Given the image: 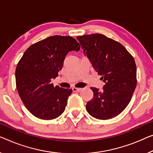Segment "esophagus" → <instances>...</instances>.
<instances>
[{
	"mask_svg": "<svg viewBox=\"0 0 153 153\" xmlns=\"http://www.w3.org/2000/svg\"><path fill=\"white\" fill-rule=\"evenodd\" d=\"M72 90L74 92H78V91H80L82 90V88H76V87H73Z\"/></svg>",
	"mask_w": 153,
	"mask_h": 153,
	"instance_id": "34e87169",
	"label": "esophagus"
}]
</instances>
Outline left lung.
<instances>
[{"label":"left lung","instance_id":"left-lung-1","mask_svg":"<svg viewBox=\"0 0 153 153\" xmlns=\"http://www.w3.org/2000/svg\"><path fill=\"white\" fill-rule=\"evenodd\" d=\"M92 66L105 84L103 89L91 87L93 97L86 108L98 120L115 117L126 108L137 85L135 60L122 45L100 33L77 36Z\"/></svg>","mask_w":153,"mask_h":153}]
</instances>
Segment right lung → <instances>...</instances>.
<instances>
[{
	"mask_svg": "<svg viewBox=\"0 0 153 153\" xmlns=\"http://www.w3.org/2000/svg\"><path fill=\"white\" fill-rule=\"evenodd\" d=\"M79 49L74 38L53 36L25 51L16 69V83L22 102L35 117L53 120L65 111L72 90L54 87L51 79L58 76L68 52Z\"/></svg>",
	"mask_w": 153,
	"mask_h": 153,
	"instance_id": "right-lung-1",
	"label": "right lung"
}]
</instances>
